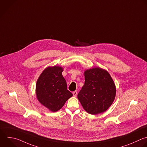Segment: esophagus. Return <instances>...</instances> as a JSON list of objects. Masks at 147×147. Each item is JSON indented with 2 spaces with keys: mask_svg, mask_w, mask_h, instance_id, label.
I'll use <instances>...</instances> for the list:
<instances>
[{
  "mask_svg": "<svg viewBox=\"0 0 147 147\" xmlns=\"http://www.w3.org/2000/svg\"><path fill=\"white\" fill-rule=\"evenodd\" d=\"M73 96H74V97H76L77 95V90L74 91V92H73Z\"/></svg>",
  "mask_w": 147,
  "mask_h": 147,
  "instance_id": "esophagus-1",
  "label": "esophagus"
}]
</instances>
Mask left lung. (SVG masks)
<instances>
[{
  "label": "left lung",
  "mask_w": 147,
  "mask_h": 147,
  "mask_svg": "<svg viewBox=\"0 0 147 147\" xmlns=\"http://www.w3.org/2000/svg\"><path fill=\"white\" fill-rule=\"evenodd\" d=\"M85 84L78 94L84 110L95 115L106 111L113 103L116 88L110 74L100 68L87 70L84 73Z\"/></svg>",
  "instance_id": "1"
}]
</instances>
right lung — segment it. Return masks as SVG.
Segmentation results:
<instances>
[{
    "instance_id": "1",
    "label": "right lung",
    "mask_w": 147,
    "mask_h": 147,
    "mask_svg": "<svg viewBox=\"0 0 147 147\" xmlns=\"http://www.w3.org/2000/svg\"><path fill=\"white\" fill-rule=\"evenodd\" d=\"M62 71V68L59 66L47 67L41 74L36 83L38 100L53 112L60 110L73 96L67 90Z\"/></svg>"
}]
</instances>
